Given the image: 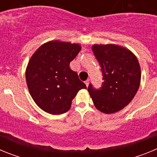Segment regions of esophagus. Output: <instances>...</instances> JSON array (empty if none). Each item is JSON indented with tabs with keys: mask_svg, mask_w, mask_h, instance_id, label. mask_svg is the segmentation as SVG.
<instances>
[{
	"mask_svg": "<svg viewBox=\"0 0 157 157\" xmlns=\"http://www.w3.org/2000/svg\"><path fill=\"white\" fill-rule=\"evenodd\" d=\"M89 83H90V81H89V80H86V81L85 82V84L87 87H88V86H89Z\"/></svg>",
	"mask_w": 157,
	"mask_h": 157,
	"instance_id": "34e87169",
	"label": "esophagus"
}]
</instances>
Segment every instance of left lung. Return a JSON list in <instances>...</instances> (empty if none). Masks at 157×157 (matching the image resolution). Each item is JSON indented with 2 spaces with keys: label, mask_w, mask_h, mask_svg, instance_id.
<instances>
[{
  "label": "left lung",
  "mask_w": 157,
  "mask_h": 157,
  "mask_svg": "<svg viewBox=\"0 0 157 157\" xmlns=\"http://www.w3.org/2000/svg\"><path fill=\"white\" fill-rule=\"evenodd\" d=\"M92 49L104 82L98 90L90 84L88 92L100 112H119L132 101L139 88L141 67L138 59L128 48L114 44L94 45Z\"/></svg>",
  "instance_id": "1"
}]
</instances>
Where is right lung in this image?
<instances>
[{
    "instance_id": "1",
    "label": "right lung",
    "mask_w": 157,
    "mask_h": 157,
    "mask_svg": "<svg viewBox=\"0 0 157 157\" xmlns=\"http://www.w3.org/2000/svg\"><path fill=\"white\" fill-rule=\"evenodd\" d=\"M81 50L79 44L50 41L32 55L26 69L29 92L40 109L52 115L68 111L81 89H86L70 63Z\"/></svg>"
}]
</instances>
